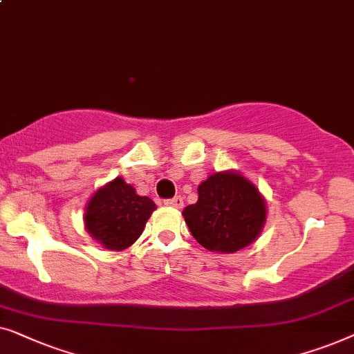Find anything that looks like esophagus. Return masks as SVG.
Returning <instances> with one entry per match:
<instances>
[{"instance_id":"obj_1","label":"esophagus","mask_w":354,"mask_h":354,"mask_svg":"<svg viewBox=\"0 0 354 354\" xmlns=\"http://www.w3.org/2000/svg\"><path fill=\"white\" fill-rule=\"evenodd\" d=\"M183 197L181 196H176L173 198H168V201H165V205L168 207H173V208H181L183 207Z\"/></svg>"}]
</instances>
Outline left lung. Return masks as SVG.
Wrapping results in <instances>:
<instances>
[{
  "label": "left lung",
  "mask_w": 354,
  "mask_h": 354,
  "mask_svg": "<svg viewBox=\"0 0 354 354\" xmlns=\"http://www.w3.org/2000/svg\"><path fill=\"white\" fill-rule=\"evenodd\" d=\"M196 203L183 210L194 239L210 252L236 253L253 243L265 227L266 201L237 170L218 171L197 187Z\"/></svg>",
  "instance_id": "8db88e82"
}]
</instances>
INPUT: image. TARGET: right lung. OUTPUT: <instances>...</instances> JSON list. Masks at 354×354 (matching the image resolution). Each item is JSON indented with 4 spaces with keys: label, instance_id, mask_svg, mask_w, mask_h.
<instances>
[{
    "label": "right lung",
    "instance_id": "obj_1",
    "mask_svg": "<svg viewBox=\"0 0 354 354\" xmlns=\"http://www.w3.org/2000/svg\"><path fill=\"white\" fill-rule=\"evenodd\" d=\"M157 205L151 197L138 196L122 176L104 184L84 207V229L102 248L122 252L141 236Z\"/></svg>",
    "mask_w": 354,
    "mask_h": 354
}]
</instances>
